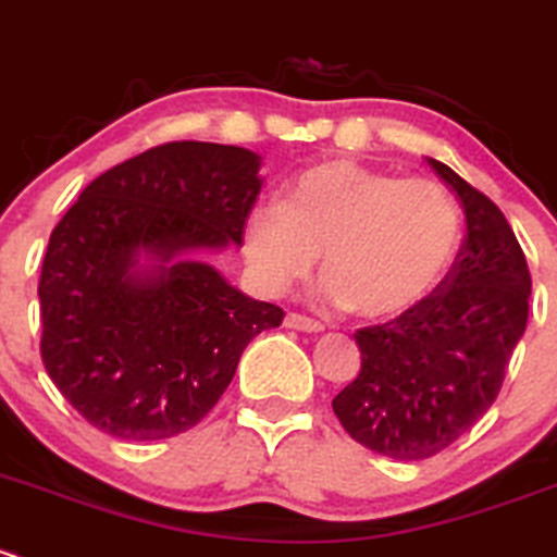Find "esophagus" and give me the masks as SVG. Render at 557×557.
I'll use <instances>...</instances> for the list:
<instances>
[{
    "mask_svg": "<svg viewBox=\"0 0 557 557\" xmlns=\"http://www.w3.org/2000/svg\"><path fill=\"white\" fill-rule=\"evenodd\" d=\"M284 324H286V327H292V330H300V333H322V330H324L322 322H317V319L306 317V313H297V311L286 313Z\"/></svg>",
    "mask_w": 557,
    "mask_h": 557,
    "instance_id": "obj_1",
    "label": "esophagus"
}]
</instances>
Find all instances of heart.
Segmentation results:
<instances>
[{"label": "heart", "instance_id": "obj_1", "mask_svg": "<svg viewBox=\"0 0 557 557\" xmlns=\"http://www.w3.org/2000/svg\"><path fill=\"white\" fill-rule=\"evenodd\" d=\"M458 246L460 211L442 184L344 159L297 175L284 202H260L244 235L246 260L268 292L311 276L324 249L327 297L368 319L425 300Z\"/></svg>", "mask_w": 557, "mask_h": 557}]
</instances>
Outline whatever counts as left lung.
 Listing matches in <instances>:
<instances>
[{
    "instance_id": "left-lung-1",
    "label": "left lung",
    "mask_w": 557,
    "mask_h": 557,
    "mask_svg": "<svg viewBox=\"0 0 557 557\" xmlns=\"http://www.w3.org/2000/svg\"><path fill=\"white\" fill-rule=\"evenodd\" d=\"M428 162L463 202V246L425 300L357 330L362 368L333 398L344 431L395 460L433 458L493 406L531 297L525 255L500 208L453 168Z\"/></svg>"
}]
</instances>
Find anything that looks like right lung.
<instances>
[{"mask_svg": "<svg viewBox=\"0 0 557 557\" xmlns=\"http://www.w3.org/2000/svg\"><path fill=\"white\" fill-rule=\"evenodd\" d=\"M249 148L175 140L94 178L53 227L42 260L40 355L89 425L124 442L195 428L233 382L240 355L284 311L251 300L178 251L244 244L260 197ZM148 250L163 265L134 271Z\"/></svg>", "mask_w": 557, "mask_h": 557, "instance_id": "obj_1", "label": "right lung"}]
</instances>
